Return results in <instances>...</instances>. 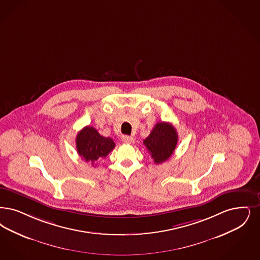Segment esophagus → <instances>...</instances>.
Returning a JSON list of instances; mask_svg holds the SVG:
<instances>
[{
    "mask_svg": "<svg viewBox=\"0 0 260 260\" xmlns=\"http://www.w3.org/2000/svg\"><path fill=\"white\" fill-rule=\"evenodd\" d=\"M134 137H132V136H128V135H123L122 136V141L124 142V143H127V144H131V143H133L134 142Z\"/></svg>",
    "mask_w": 260,
    "mask_h": 260,
    "instance_id": "1",
    "label": "esophagus"
}]
</instances>
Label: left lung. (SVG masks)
Listing matches in <instances>:
<instances>
[{
    "label": "left lung",
    "instance_id": "left-lung-1",
    "mask_svg": "<svg viewBox=\"0 0 260 260\" xmlns=\"http://www.w3.org/2000/svg\"><path fill=\"white\" fill-rule=\"evenodd\" d=\"M178 142V134L169 123H156L151 134L143 141L156 164L167 160L173 154Z\"/></svg>",
    "mask_w": 260,
    "mask_h": 260
}]
</instances>
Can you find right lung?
I'll use <instances>...</instances> for the list:
<instances>
[{
	"instance_id": "obj_1",
	"label": "right lung",
	"mask_w": 260,
	"mask_h": 260,
	"mask_svg": "<svg viewBox=\"0 0 260 260\" xmlns=\"http://www.w3.org/2000/svg\"><path fill=\"white\" fill-rule=\"evenodd\" d=\"M114 147V141L110 137H104L90 125L83 127L76 136L78 155L85 161L92 162V166L99 158L107 156Z\"/></svg>"
}]
</instances>
